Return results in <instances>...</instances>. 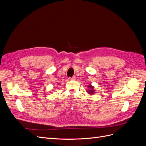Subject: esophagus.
<instances>
[{"label":"esophagus","mask_w":146,"mask_h":146,"mask_svg":"<svg viewBox=\"0 0 146 146\" xmlns=\"http://www.w3.org/2000/svg\"><path fill=\"white\" fill-rule=\"evenodd\" d=\"M69 79H70V80H76V76H73L71 78H69Z\"/></svg>","instance_id":"esophagus-1"}]
</instances>
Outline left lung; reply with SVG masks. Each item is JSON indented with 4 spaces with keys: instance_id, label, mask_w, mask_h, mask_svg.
<instances>
[{
    "instance_id": "1",
    "label": "left lung",
    "mask_w": 146,
    "mask_h": 146,
    "mask_svg": "<svg viewBox=\"0 0 146 146\" xmlns=\"http://www.w3.org/2000/svg\"><path fill=\"white\" fill-rule=\"evenodd\" d=\"M88 88H89V90H88V91H87L88 93H89L91 95L94 94V88L92 86V85H90L89 86H88Z\"/></svg>"
}]
</instances>
